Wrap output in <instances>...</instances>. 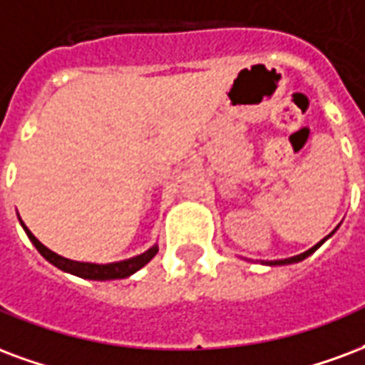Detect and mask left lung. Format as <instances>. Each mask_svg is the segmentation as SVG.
<instances>
[{
  "mask_svg": "<svg viewBox=\"0 0 365 365\" xmlns=\"http://www.w3.org/2000/svg\"><path fill=\"white\" fill-rule=\"evenodd\" d=\"M334 232H331V234H329V236L327 237H323V240H321L319 244H315L312 247V250H307V251H304V253H299V255H294V257H288V259H277V261H261V263H263V265H292V263H299V261H304V259L306 257H309V255H312L313 251L315 250H319V245H323L327 242V240H329V237L333 236Z\"/></svg>",
  "mask_w": 365,
  "mask_h": 365,
  "instance_id": "8db88e82",
  "label": "left lung"
}]
</instances>
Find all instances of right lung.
<instances>
[{"instance_id": "add662e5", "label": "right lung", "mask_w": 365, "mask_h": 365, "mask_svg": "<svg viewBox=\"0 0 365 365\" xmlns=\"http://www.w3.org/2000/svg\"><path fill=\"white\" fill-rule=\"evenodd\" d=\"M19 222L26 232V236L31 240L34 247L40 251V255L46 259V261H50L53 267H58L61 271L69 272V274H75V277H81V279H88V280H115V279H128L131 277L133 272H137L139 269L147 265L150 259L155 257L156 253H158V245H153V247H148L145 253L141 255H135L131 259H123V261H115V263H106V265H98V263H85V261H73V259L61 257L58 253H53L52 250H48L44 244H40L38 240L34 237L24 222L19 218Z\"/></svg>"}]
</instances>
